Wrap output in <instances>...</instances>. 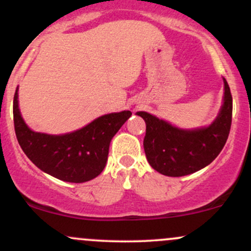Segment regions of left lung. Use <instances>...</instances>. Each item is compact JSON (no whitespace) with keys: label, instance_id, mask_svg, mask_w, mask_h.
<instances>
[{"label":"left lung","instance_id":"left-lung-1","mask_svg":"<svg viewBox=\"0 0 251 251\" xmlns=\"http://www.w3.org/2000/svg\"><path fill=\"white\" fill-rule=\"evenodd\" d=\"M223 81V105L208 127L180 129L148 112H137L145 120L144 150L155 171L181 177L205 168L220 154L229 137L232 117V97L226 80Z\"/></svg>","mask_w":251,"mask_h":251}]
</instances>
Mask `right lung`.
<instances>
[{"mask_svg": "<svg viewBox=\"0 0 251 251\" xmlns=\"http://www.w3.org/2000/svg\"><path fill=\"white\" fill-rule=\"evenodd\" d=\"M14 96V126L17 142L40 170L57 179L83 183L99 176L108 157L109 143L132 112L105 114L71 133L53 135L34 132L21 117Z\"/></svg>", "mask_w": 251, "mask_h": 251, "instance_id": "obj_1", "label": "right lung"}]
</instances>
